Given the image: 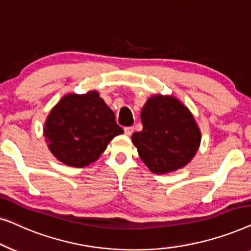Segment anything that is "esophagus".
<instances>
[{
  "mask_svg": "<svg viewBox=\"0 0 251 251\" xmlns=\"http://www.w3.org/2000/svg\"><path fill=\"white\" fill-rule=\"evenodd\" d=\"M133 130H135V129H133V126H126L125 133H126V135H128V136H131Z\"/></svg>",
  "mask_w": 251,
  "mask_h": 251,
  "instance_id": "34e87169",
  "label": "esophagus"
}]
</instances>
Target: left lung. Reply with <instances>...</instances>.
Segmentation results:
<instances>
[{
	"label": "left lung",
	"mask_w": 251,
	"mask_h": 251,
	"mask_svg": "<svg viewBox=\"0 0 251 251\" xmlns=\"http://www.w3.org/2000/svg\"><path fill=\"white\" fill-rule=\"evenodd\" d=\"M140 119L143 130L131 138L140 159L152 173L176 171L193 159L201 132L192 113L177 98L161 95L149 98Z\"/></svg>",
	"instance_id": "obj_1"
}]
</instances>
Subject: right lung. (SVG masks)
Listing matches in <instances>:
<instances>
[{"instance_id": "add662e5", "label": "right lung", "mask_w": 251, "mask_h": 251, "mask_svg": "<svg viewBox=\"0 0 251 251\" xmlns=\"http://www.w3.org/2000/svg\"><path fill=\"white\" fill-rule=\"evenodd\" d=\"M51 153L66 166L83 168L95 162L123 129L97 91L68 94L51 109L44 126Z\"/></svg>"}]
</instances>
